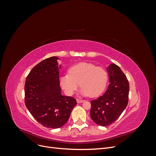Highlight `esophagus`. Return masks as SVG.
Listing matches in <instances>:
<instances>
[{"mask_svg":"<svg viewBox=\"0 0 156 156\" xmlns=\"http://www.w3.org/2000/svg\"><path fill=\"white\" fill-rule=\"evenodd\" d=\"M77 103H83V102H84V100H80V99H77Z\"/></svg>","mask_w":156,"mask_h":156,"instance_id":"34e87169","label":"esophagus"}]
</instances>
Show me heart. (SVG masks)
<instances>
[{"instance_id":"b5f03b06","label":"heart","mask_w":156,"mask_h":156,"mask_svg":"<svg viewBox=\"0 0 156 156\" xmlns=\"http://www.w3.org/2000/svg\"><path fill=\"white\" fill-rule=\"evenodd\" d=\"M107 81L108 73L104 68L87 62L73 66L69 69L68 74L59 79L60 87L68 95H72L80 84L82 95L91 98L98 97L102 94Z\"/></svg>"}]
</instances>
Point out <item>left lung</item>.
<instances>
[{
  "mask_svg": "<svg viewBox=\"0 0 156 156\" xmlns=\"http://www.w3.org/2000/svg\"><path fill=\"white\" fill-rule=\"evenodd\" d=\"M110 84L105 94L92 100L90 116L99 126H107L115 122L128 103L129 85L125 74L115 64L107 68Z\"/></svg>",
  "mask_w": 156,
  "mask_h": 156,
  "instance_id": "obj_1",
  "label": "left lung"
}]
</instances>
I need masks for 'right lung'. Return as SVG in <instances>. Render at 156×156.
I'll return each mask as SVG.
<instances>
[{
    "label": "right lung",
    "mask_w": 156,
    "mask_h": 156,
    "mask_svg": "<svg viewBox=\"0 0 156 156\" xmlns=\"http://www.w3.org/2000/svg\"><path fill=\"white\" fill-rule=\"evenodd\" d=\"M58 60L52 56L42 60L32 69L25 84L27 109L40 124L52 129L66 123L77 105L75 98L61 94Z\"/></svg>",
    "instance_id": "right-lung-1"
}]
</instances>
